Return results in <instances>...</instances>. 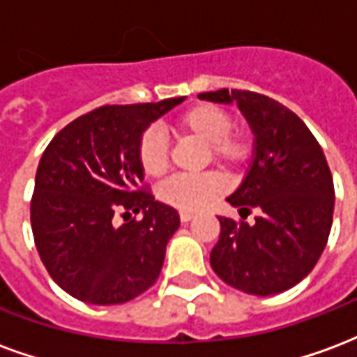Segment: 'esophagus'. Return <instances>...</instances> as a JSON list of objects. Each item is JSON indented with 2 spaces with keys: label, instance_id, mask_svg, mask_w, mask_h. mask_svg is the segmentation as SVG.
<instances>
[{
  "label": "esophagus",
  "instance_id": "obj_1",
  "mask_svg": "<svg viewBox=\"0 0 357 357\" xmlns=\"http://www.w3.org/2000/svg\"><path fill=\"white\" fill-rule=\"evenodd\" d=\"M193 218H195L193 212H187V210H181V212H179V220H181L183 224H187V222H191Z\"/></svg>",
  "mask_w": 357,
  "mask_h": 357
}]
</instances>
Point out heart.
Returning <instances> with one entry per match:
<instances>
[{"instance_id":"obj_1","label":"heart","mask_w":357,"mask_h":357,"mask_svg":"<svg viewBox=\"0 0 357 357\" xmlns=\"http://www.w3.org/2000/svg\"><path fill=\"white\" fill-rule=\"evenodd\" d=\"M181 132L208 143L212 158L227 168H237L250 155V143L243 132L233 130V116L212 102H199L176 118ZM137 156L147 176H160L170 162V145L158 128H147L141 133ZM225 181L216 172L176 174L158 187L160 201L179 210H201L224 193Z\"/></svg>"}]
</instances>
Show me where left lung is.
<instances>
[{
  "mask_svg": "<svg viewBox=\"0 0 357 357\" xmlns=\"http://www.w3.org/2000/svg\"><path fill=\"white\" fill-rule=\"evenodd\" d=\"M204 101L237 102L255 133V156L227 202L258 210L256 222L220 216L210 266L233 289L269 296L300 283L329 239L335 187L323 149L292 110L266 95L218 89Z\"/></svg>",
  "mask_w": 357,
  "mask_h": 357,
  "instance_id": "left-lung-1",
  "label": "left lung"
}]
</instances>
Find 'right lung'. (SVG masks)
<instances>
[{"instance_id": "obj_1", "label": "right lung", "mask_w": 357, "mask_h": 357, "mask_svg": "<svg viewBox=\"0 0 357 357\" xmlns=\"http://www.w3.org/2000/svg\"><path fill=\"white\" fill-rule=\"evenodd\" d=\"M185 97L105 105L51 139L36 172L30 202L34 243L53 281L74 298L110 306L151 289L179 214L143 183L141 133ZM120 209L143 211L116 226Z\"/></svg>"}]
</instances>
